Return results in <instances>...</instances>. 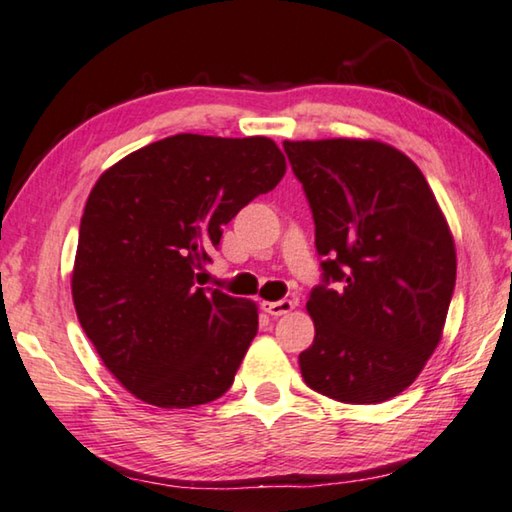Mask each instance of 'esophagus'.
<instances>
[{"label": "esophagus", "mask_w": 512, "mask_h": 512, "mask_svg": "<svg viewBox=\"0 0 512 512\" xmlns=\"http://www.w3.org/2000/svg\"><path fill=\"white\" fill-rule=\"evenodd\" d=\"M264 312H269L271 316H282V314H289L294 310L296 303L289 298H282V300H271V303H264Z\"/></svg>", "instance_id": "1"}]
</instances>
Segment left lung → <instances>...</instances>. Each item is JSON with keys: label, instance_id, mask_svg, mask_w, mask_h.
Segmentation results:
<instances>
[{"label": "left lung", "instance_id": "obj_1", "mask_svg": "<svg viewBox=\"0 0 512 512\" xmlns=\"http://www.w3.org/2000/svg\"><path fill=\"white\" fill-rule=\"evenodd\" d=\"M314 218L321 282L298 355L314 392L342 403L401 394L440 342L456 248L421 170L378 141H285Z\"/></svg>", "mask_w": 512, "mask_h": 512}]
</instances>
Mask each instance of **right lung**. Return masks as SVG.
I'll use <instances>...</instances> for the list:
<instances>
[{"label":"right lung","mask_w":512,"mask_h":512,"mask_svg":"<svg viewBox=\"0 0 512 512\" xmlns=\"http://www.w3.org/2000/svg\"><path fill=\"white\" fill-rule=\"evenodd\" d=\"M287 164L271 139L175 134L95 182L72 300L102 362L136 399L191 408L223 396L257 335V307L200 271L230 223ZM202 285V282H200Z\"/></svg>","instance_id":"right-lung-1"}]
</instances>
